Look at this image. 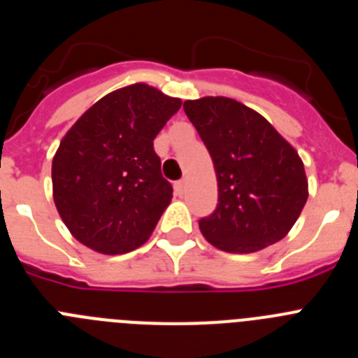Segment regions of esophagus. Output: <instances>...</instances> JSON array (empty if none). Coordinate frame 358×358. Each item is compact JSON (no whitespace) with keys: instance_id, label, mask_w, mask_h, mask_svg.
<instances>
[{"instance_id":"obj_1","label":"esophagus","mask_w":358,"mask_h":358,"mask_svg":"<svg viewBox=\"0 0 358 358\" xmlns=\"http://www.w3.org/2000/svg\"><path fill=\"white\" fill-rule=\"evenodd\" d=\"M185 186H186L185 181H177L176 185H173V188H176V194H177V195H182V194H185Z\"/></svg>"}]
</instances>
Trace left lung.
<instances>
[{
    "label": "left lung",
    "mask_w": 358,
    "mask_h": 358,
    "mask_svg": "<svg viewBox=\"0 0 358 358\" xmlns=\"http://www.w3.org/2000/svg\"><path fill=\"white\" fill-rule=\"evenodd\" d=\"M217 173V210L199 220L204 238L226 252L248 255L280 242L308 199L296 148L251 107L227 96L186 100Z\"/></svg>",
    "instance_id": "8db88e82"
}]
</instances>
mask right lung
Instances as JSON below:
<instances>
[{
	"instance_id": "1",
	"label": "right lung",
	"mask_w": 358,
	"mask_h": 358,
	"mask_svg": "<svg viewBox=\"0 0 358 358\" xmlns=\"http://www.w3.org/2000/svg\"><path fill=\"white\" fill-rule=\"evenodd\" d=\"M181 103L138 82L100 98L66 132L52 163L53 201L85 248L123 255L150 238L172 201L154 138Z\"/></svg>"
}]
</instances>
